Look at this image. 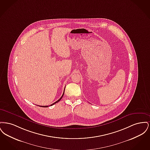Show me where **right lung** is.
<instances>
[{"label": "right lung", "mask_w": 150, "mask_h": 150, "mask_svg": "<svg viewBox=\"0 0 150 150\" xmlns=\"http://www.w3.org/2000/svg\"><path fill=\"white\" fill-rule=\"evenodd\" d=\"M64 93H63V94H62V96H61V97L58 100H57V101L56 102H55L54 103H52V105H50V106H40V107H49V106H52V105H54L55 103H57V102H58L60 100H61L62 99V98L63 97V96H64Z\"/></svg>", "instance_id": "1"}]
</instances>
